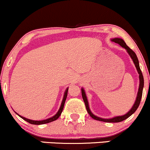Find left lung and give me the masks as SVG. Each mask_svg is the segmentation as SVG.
Returning <instances> with one entry per match:
<instances>
[{"label": "left lung", "instance_id": "8db88e82", "mask_svg": "<svg viewBox=\"0 0 150 150\" xmlns=\"http://www.w3.org/2000/svg\"><path fill=\"white\" fill-rule=\"evenodd\" d=\"M111 41L113 42L116 43V44H118L120 46H121L122 47L126 49L127 52H128V54L130 55V58H132V61H133L134 64H135V65L136 69H137V73H138V74H139L140 85H139L138 92H137V97H136V100L135 101V104H133V106H132L131 109H130V111H129L128 112L126 113V114L123 115V116L113 117V118H100V117H98L97 116H95V115H94L92 113V111H91L90 109H89L88 101H87V97H86L85 89H84L83 88H82L81 89V91H82V99H83L84 102H85V106H86V108H87V112H88L89 116L92 117V118H94V119H95L97 120H100V121L106 122V123H118V122L123 121V120H124L126 119V118H128V117H130L132 114H133V113L135 112V111L137 109V108H138L139 105H140V101H141V98H142V90H143V87H144V78H143V75H142V72H141L140 65H139L138 59H137V56H136L135 53L126 45V44H125L124 41H123L122 39H120V38H114V39H111Z\"/></svg>", "mask_w": 150, "mask_h": 150}]
</instances>
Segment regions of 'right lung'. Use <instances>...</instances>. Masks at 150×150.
<instances>
[{"label":"right lung","instance_id":"1","mask_svg":"<svg viewBox=\"0 0 150 150\" xmlns=\"http://www.w3.org/2000/svg\"><path fill=\"white\" fill-rule=\"evenodd\" d=\"M68 88L66 89V90H65V92L64 93V96H63V101H62L61 102V107H60L59 110H58V111L57 112L55 116H53V117H51V118H47V119L46 120H30V119H28V118H26L25 117L20 116V115H19L17 113V114L20 117V118H22V119H24L25 120V121L28 122V123H31V124H34V125H42V124H45V123H51V122L52 121H54V120H56V119H58V118H59V116H61L62 111H63V107H64V104H65V100H66V98H67V95H68Z\"/></svg>","mask_w":150,"mask_h":150}]
</instances>
